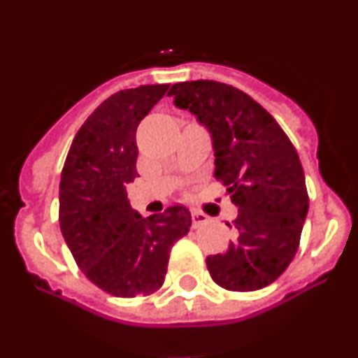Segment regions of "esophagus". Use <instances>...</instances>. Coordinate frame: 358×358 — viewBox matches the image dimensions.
Listing matches in <instances>:
<instances>
[{
	"mask_svg": "<svg viewBox=\"0 0 358 358\" xmlns=\"http://www.w3.org/2000/svg\"><path fill=\"white\" fill-rule=\"evenodd\" d=\"M208 222V215L202 213V211H197V210H192V224H194L195 227L197 226H202V224Z\"/></svg>",
	"mask_w": 358,
	"mask_h": 358,
	"instance_id": "1",
	"label": "esophagus"
}]
</instances>
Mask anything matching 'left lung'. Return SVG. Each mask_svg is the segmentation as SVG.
Segmentation results:
<instances>
[{"label":"left lung","instance_id":"left-lung-1","mask_svg":"<svg viewBox=\"0 0 358 358\" xmlns=\"http://www.w3.org/2000/svg\"><path fill=\"white\" fill-rule=\"evenodd\" d=\"M173 103L208 129L215 179L238 215L226 252L206 258L217 285L249 292L271 285L296 256L308 213L301 161L283 129L249 94L215 80L173 84Z\"/></svg>","mask_w":358,"mask_h":358}]
</instances>
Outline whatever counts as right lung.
<instances>
[{"mask_svg": "<svg viewBox=\"0 0 358 358\" xmlns=\"http://www.w3.org/2000/svg\"><path fill=\"white\" fill-rule=\"evenodd\" d=\"M170 84L118 91L94 109L73 138L59 186L62 236L82 273L116 297L148 296L164 281L170 249L188 235L185 206L143 218L127 185L138 177L136 129Z\"/></svg>", "mask_w": 358, "mask_h": 358, "instance_id": "right-lung-1", "label": "right lung"}]
</instances>
